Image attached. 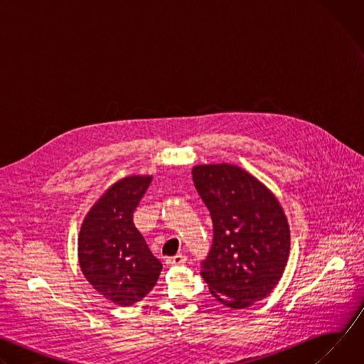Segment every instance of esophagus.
<instances>
[{
	"label": "esophagus",
	"instance_id": "34e87169",
	"mask_svg": "<svg viewBox=\"0 0 364 364\" xmlns=\"http://www.w3.org/2000/svg\"><path fill=\"white\" fill-rule=\"evenodd\" d=\"M186 261H187V257H186L183 253H178V255H176V256L167 257V259H166V264H167L168 267H174V265H183V264H186Z\"/></svg>",
	"mask_w": 364,
	"mask_h": 364
}]
</instances>
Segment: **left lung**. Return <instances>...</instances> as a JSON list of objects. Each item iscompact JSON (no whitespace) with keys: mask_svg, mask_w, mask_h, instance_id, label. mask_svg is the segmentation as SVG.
<instances>
[{"mask_svg":"<svg viewBox=\"0 0 364 364\" xmlns=\"http://www.w3.org/2000/svg\"><path fill=\"white\" fill-rule=\"evenodd\" d=\"M193 181L213 222L200 275L212 295L242 309L271 294L289 256V226L278 198L237 166H196Z\"/></svg>","mask_w":364,"mask_h":364,"instance_id":"left-lung-1","label":"left lung"}]
</instances>
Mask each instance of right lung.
Segmentation results:
<instances>
[{
	"label": "right lung",
	"mask_w": 364,
	"mask_h": 364,
	"mask_svg": "<svg viewBox=\"0 0 364 364\" xmlns=\"http://www.w3.org/2000/svg\"><path fill=\"white\" fill-rule=\"evenodd\" d=\"M151 180V176H129L111 186L86 215L77 239L85 278L121 306L141 301L163 269L132 220Z\"/></svg>",
	"instance_id": "1"
}]
</instances>
